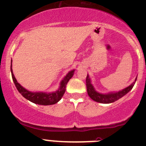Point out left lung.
<instances>
[{
  "mask_svg": "<svg viewBox=\"0 0 146 146\" xmlns=\"http://www.w3.org/2000/svg\"><path fill=\"white\" fill-rule=\"evenodd\" d=\"M136 79L137 77L135 79V81L131 85H130L124 89L121 90L119 91V92H110L107 94H103L100 93L95 90V88L91 82L90 78L89 75L88 74L86 77L87 92H88L89 97L92 100L97 102L103 103V104H110V103H112L118 100L119 99L126 95L133 88V85L136 81Z\"/></svg>",
  "mask_w": 146,
  "mask_h": 146,
  "instance_id": "8db88e82",
  "label": "left lung"
}]
</instances>
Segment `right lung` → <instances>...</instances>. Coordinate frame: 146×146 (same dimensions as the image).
Here are the masks:
<instances>
[{
	"mask_svg": "<svg viewBox=\"0 0 146 146\" xmlns=\"http://www.w3.org/2000/svg\"><path fill=\"white\" fill-rule=\"evenodd\" d=\"M10 70H11L13 80L14 82L16 88L25 98H26V99L32 102L35 103V104H40V105H51V104H56L58 101L61 100L62 97L64 96L65 92H66V85H67L69 80L73 77V74H74L75 69L70 70L66 74V76L60 82L59 88L56 91L53 92H31V91L27 90V89L23 88L20 83H18L16 78H15L13 69H12V61L11 66H10Z\"/></svg>",
	"mask_w": 146,
	"mask_h": 146,
	"instance_id": "add662e5",
	"label": "right lung"
}]
</instances>
